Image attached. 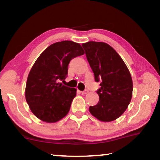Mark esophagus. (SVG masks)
Wrapping results in <instances>:
<instances>
[{
  "mask_svg": "<svg viewBox=\"0 0 160 160\" xmlns=\"http://www.w3.org/2000/svg\"><path fill=\"white\" fill-rule=\"evenodd\" d=\"M88 90H85V91H82V92H81V94H88Z\"/></svg>",
  "mask_w": 160,
  "mask_h": 160,
  "instance_id": "1",
  "label": "esophagus"
}]
</instances>
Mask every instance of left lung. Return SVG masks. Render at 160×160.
Returning <instances> with one entry per match:
<instances>
[{
	"label": "left lung",
	"instance_id": "obj_1",
	"mask_svg": "<svg viewBox=\"0 0 160 160\" xmlns=\"http://www.w3.org/2000/svg\"><path fill=\"white\" fill-rule=\"evenodd\" d=\"M82 46L95 81H101V88L97 92L99 101L90 107V112L103 122L114 121L123 114L131 101L132 80L129 70L107 43L88 42Z\"/></svg>",
	"mask_w": 160,
	"mask_h": 160
}]
</instances>
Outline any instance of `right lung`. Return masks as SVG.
<instances>
[{
    "mask_svg": "<svg viewBox=\"0 0 160 160\" xmlns=\"http://www.w3.org/2000/svg\"><path fill=\"white\" fill-rule=\"evenodd\" d=\"M85 53L79 43L56 42L40 54L29 72L25 99L34 115L46 123H56L70 111L77 90L64 86L71 59Z\"/></svg>",
    "mask_w": 160,
    "mask_h": 160,
    "instance_id": "1",
    "label": "right lung"
}]
</instances>
